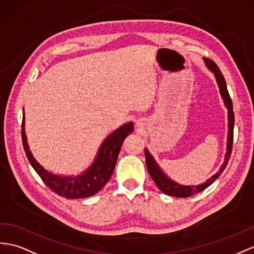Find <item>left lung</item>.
Here are the masks:
<instances>
[{
	"label": "left lung",
	"instance_id": "1",
	"mask_svg": "<svg viewBox=\"0 0 254 254\" xmlns=\"http://www.w3.org/2000/svg\"><path fill=\"white\" fill-rule=\"evenodd\" d=\"M203 61H205L206 65L209 67V70L214 74L216 83H218L219 89H220L221 97H222V99H223L225 107L228 110V112H227V114H228V133H227L226 154H225L224 163L222 164L219 172H216L214 176L211 177V179H208L206 183L196 185V187H193V185H181L175 181H172L171 179H169L164 174V171L160 169V167L157 165L155 159H154V157L151 155L147 148H145V152H144L145 163H146L148 174H150V176L153 179V181L155 182V184L157 185V188L166 195L174 196V197H181V198L199 193V191L208 188L210 184H212L225 169V167L228 163V159H230L231 154H232L233 134H234V111H233L232 99L230 97V94H228L224 76H223V74L221 73L219 66L214 64V61L210 60L208 58H203Z\"/></svg>",
	"mask_w": 254,
	"mask_h": 254
}]
</instances>
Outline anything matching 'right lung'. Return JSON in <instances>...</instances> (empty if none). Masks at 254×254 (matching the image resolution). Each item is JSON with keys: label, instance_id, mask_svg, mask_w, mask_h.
Listing matches in <instances>:
<instances>
[{"label": "right lung", "instance_id": "obj_1", "mask_svg": "<svg viewBox=\"0 0 254 254\" xmlns=\"http://www.w3.org/2000/svg\"><path fill=\"white\" fill-rule=\"evenodd\" d=\"M132 131L133 123L130 122L124 124L123 126L108 135L99 148L94 163L89 166L87 170L75 177L52 174L41 166L38 160L33 157L32 153L29 150L27 135L24 132V112L22 117L21 137L24 152H26L29 162L36 171V174L41 177L43 182L59 196L69 199H77L97 194L108 183L114 171L123 142Z\"/></svg>", "mask_w": 254, "mask_h": 254}]
</instances>
